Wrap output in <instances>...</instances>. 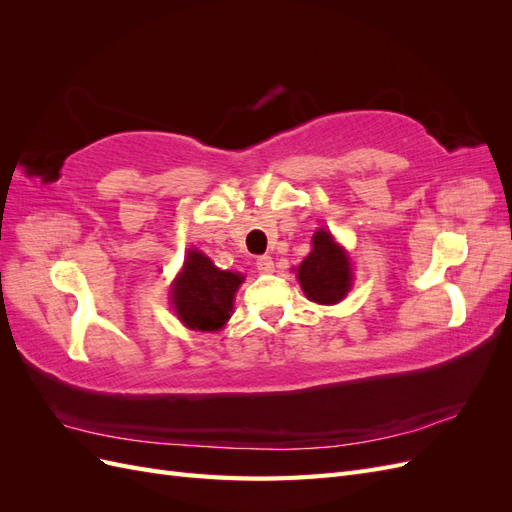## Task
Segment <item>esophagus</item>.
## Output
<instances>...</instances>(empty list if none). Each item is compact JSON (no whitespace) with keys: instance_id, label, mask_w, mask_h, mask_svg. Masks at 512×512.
Segmentation results:
<instances>
[{"instance_id":"1","label":"esophagus","mask_w":512,"mask_h":512,"mask_svg":"<svg viewBox=\"0 0 512 512\" xmlns=\"http://www.w3.org/2000/svg\"><path fill=\"white\" fill-rule=\"evenodd\" d=\"M256 267L260 273H271L273 271V258L269 254H262L256 258Z\"/></svg>"}]
</instances>
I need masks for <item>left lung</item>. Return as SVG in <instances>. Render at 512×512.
Instances as JSON below:
<instances>
[{
	"label": "left lung",
	"instance_id": "1",
	"mask_svg": "<svg viewBox=\"0 0 512 512\" xmlns=\"http://www.w3.org/2000/svg\"><path fill=\"white\" fill-rule=\"evenodd\" d=\"M314 250L299 267V282L309 301L331 305L342 301L350 290L352 273L346 252L339 247L331 232L316 230Z\"/></svg>",
	"mask_w": 512,
	"mask_h": 512
}]
</instances>
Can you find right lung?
I'll return each instance as SVG.
<instances>
[{
	"label": "right lung",
	"mask_w": 512,
	"mask_h": 512,
	"mask_svg": "<svg viewBox=\"0 0 512 512\" xmlns=\"http://www.w3.org/2000/svg\"><path fill=\"white\" fill-rule=\"evenodd\" d=\"M241 282L239 273L220 271L205 254L192 250L173 286L175 312L185 327L218 331L230 318Z\"/></svg>",
	"instance_id": "add662e5"
}]
</instances>
